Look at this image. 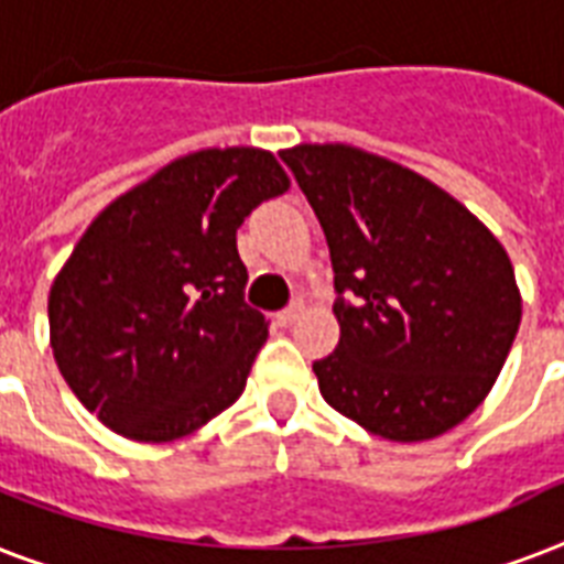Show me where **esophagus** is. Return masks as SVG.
<instances>
[{"mask_svg":"<svg viewBox=\"0 0 564 564\" xmlns=\"http://www.w3.org/2000/svg\"><path fill=\"white\" fill-rule=\"evenodd\" d=\"M301 313H304V304H292V307H286V310H281V313H278V325L281 327H290V325H295V322H299L301 318Z\"/></svg>","mask_w":564,"mask_h":564,"instance_id":"obj_1","label":"esophagus"}]
</instances>
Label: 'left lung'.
<instances>
[{"mask_svg": "<svg viewBox=\"0 0 564 564\" xmlns=\"http://www.w3.org/2000/svg\"><path fill=\"white\" fill-rule=\"evenodd\" d=\"M281 158L325 230L339 292V345L313 362L322 398L389 442L442 436L486 401L516 343L507 248L454 195L380 154L301 143Z\"/></svg>", "mask_w": 564, "mask_h": 564, "instance_id": "1", "label": "left lung"}]
</instances>
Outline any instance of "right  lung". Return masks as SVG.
Listing matches in <instances>:
<instances>
[{"label": "right lung", "instance_id": "right-lung-1", "mask_svg": "<svg viewBox=\"0 0 564 564\" xmlns=\"http://www.w3.org/2000/svg\"><path fill=\"white\" fill-rule=\"evenodd\" d=\"M286 189L265 149H198L90 221L48 290V343L105 427L161 445L242 394L269 322L242 301L237 228Z\"/></svg>", "mask_w": 564, "mask_h": 564}]
</instances>
